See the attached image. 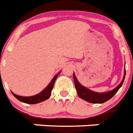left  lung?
I'll list each match as a JSON object with an SVG mask.
<instances>
[{
  "mask_svg": "<svg viewBox=\"0 0 133 133\" xmlns=\"http://www.w3.org/2000/svg\"><path fill=\"white\" fill-rule=\"evenodd\" d=\"M125 76H126V69H124V77H123L120 84L117 87L108 92L97 93V92L91 91L87 87H84L83 85H82L78 82L75 73L73 72V79H74V82H75V89H76L78 96L84 100L87 101L88 102L93 103V104H102V103L106 102L107 101L109 100L110 98H112L122 86V84L125 79Z\"/></svg>",
  "mask_w": 133,
  "mask_h": 133,
  "instance_id": "1",
  "label": "left lung"
}]
</instances>
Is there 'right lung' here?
Listing matches in <instances>:
<instances>
[{
    "label": "right lung",
    "mask_w": 133,
    "mask_h": 133,
    "mask_svg": "<svg viewBox=\"0 0 133 133\" xmlns=\"http://www.w3.org/2000/svg\"><path fill=\"white\" fill-rule=\"evenodd\" d=\"M60 73V71L56 74L53 79H51V81L47 85V87L45 89L40 92V93H38L37 95H33V96L29 97H24V96H20L16 94H15L11 91V93L19 101H21L23 103H26V104H38V103L42 102L43 101H45L46 99H48L49 98V97L51 96V91L53 88H54V82L56 81V78L58 77L59 74Z\"/></svg>",
    "instance_id": "add662e5"
}]
</instances>
